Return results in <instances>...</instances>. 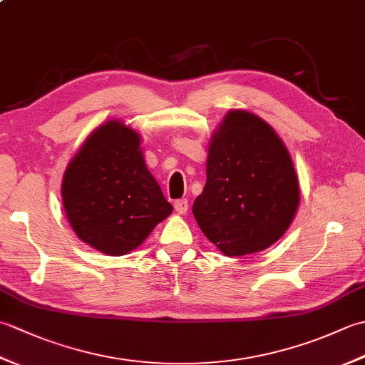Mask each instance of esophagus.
<instances>
[{
	"label": "esophagus",
	"mask_w": 365,
	"mask_h": 365,
	"mask_svg": "<svg viewBox=\"0 0 365 365\" xmlns=\"http://www.w3.org/2000/svg\"><path fill=\"white\" fill-rule=\"evenodd\" d=\"M174 208L178 215H185L188 212V200L187 199H178L174 202Z\"/></svg>",
	"instance_id": "esophagus-1"
}]
</instances>
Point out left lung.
<instances>
[{"mask_svg": "<svg viewBox=\"0 0 365 365\" xmlns=\"http://www.w3.org/2000/svg\"><path fill=\"white\" fill-rule=\"evenodd\" d=\"M205 173L192 215L227 257L267 250L290 227L301 199L297 170L282 139L257 114L224 115L208 143Z\"/></svg>", "mask_w": 365, "mask_h": 365, "instance_id": "left-lung-1", "label": "left lung"}]
</instances>
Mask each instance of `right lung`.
<instances>
[{
	"label": "right lung",
	"instance_id": "add662e5",
	"mask_svg": "<svg viewBox=\"0 0 365 365\" xmlns=\"http://www.w3.org/2000/svg\"><path fill=\"white\" fill-rule=\"evenodd\" d=\"M75 235L108 255H125L173 213L147 169L141 135L119 119L98 125L68 163L61 185Z\"/></svg>",
	"mask_w": 365,
	"mask_h": 365
}]
</instances>
